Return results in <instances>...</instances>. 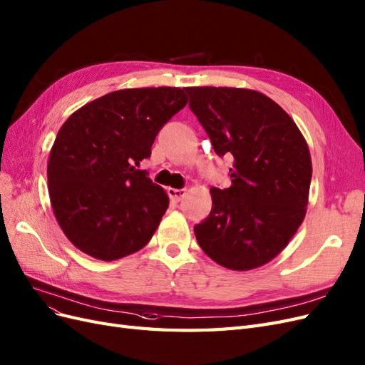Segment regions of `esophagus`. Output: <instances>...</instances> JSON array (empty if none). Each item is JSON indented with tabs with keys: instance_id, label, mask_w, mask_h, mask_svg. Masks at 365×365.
<instances>
[{
	"instance_id": "obj_1",
	"label": "esophagus",
	"mask_w": 365,
	"mask_h": 365,
	"mask_svg": "<svg viewBox=\"0 0 365 365\" xmlns=\"http://www.w3.org/2000/svg\"><path fill=\"white\" fill-rule=\"evenodd\" d=\"M168 193L170 200H173V202H180L185 196V188H168Z\"/></svg>"
}]
</instances>
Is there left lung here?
<instances>
[{
	"instance_id": "8db88e82",
	"label": "left lung",
	"mask_w": 365,
	"mask_h": 365,
	"mask_svg": "<svg viewBox=\"0 0 365 365\" xmlns=\"http://www.w3.org/2000/svg\"><path fill=\"white\" fill-rule=\"evenodd\" d=\"M190 110L216 154L234 157L231 187H212V207L195 226L204 252L231 270L269 262L304 222L311 155L294 120L273 99L235 87H185Z\"/></svg>"
}]
</instances>
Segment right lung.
<instances>
[{
	"label": "right lung",
	"mask_w": 365,
	"mask_h": 365,
	"mask_svg": "<svg viewBox=\"0 0 365 365\" xmlns=\"http://www.w3.org/2000/svg\"><path fill=\"white\" fill-rule=\"evenodd\" d=\"M187 101L180 87L123 89L61 125L49 153L48 192L60 228L81 252L113 261L153 238L169 197L137 166Z\"/></svg>",
	"instance_id": "add662e5"
}]
</instances>
